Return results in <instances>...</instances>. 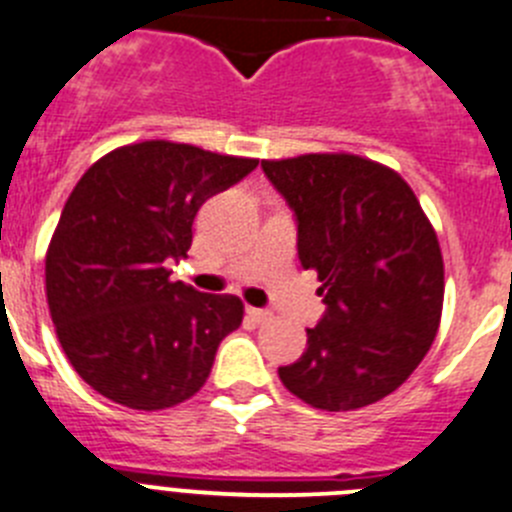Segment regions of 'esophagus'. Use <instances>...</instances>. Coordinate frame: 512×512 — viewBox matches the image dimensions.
<instances>
[{"label": "esophagus", "instance_id": "esophagus-1", "mask_svg": "<svg viewBox=\"0 0 512 512\" xmlns=\"http://www.w3.org/2000/svg\"><path fill=\"white\" fill-rule=\"evenodd\" d=\"M247 313H250L257 324H265V321L273 319V311H267V308H247Z\"/></svg>", "mask_w": 512, "mask_h": 512}]
</instances>
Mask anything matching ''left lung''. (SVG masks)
<instances>
[{"label":"left lung","mask_w":512,"mask_h":512,"mask_svg":"<svg viewBox=\"0 0 512 512\" xmlns=\"http://www.w3.org/2000/svg\"><path fill=\"white\" fill-rule=\"evenodd\" d=\"M296 214L298 260L316 270L324 319L298 362L278 367L290 393L321 411H354L398 390L431 349L444 306L434 227L403 178L375 160L311 153L262 160Z\"/></svg>","instance_id":"8db88e82"}]
</instances>
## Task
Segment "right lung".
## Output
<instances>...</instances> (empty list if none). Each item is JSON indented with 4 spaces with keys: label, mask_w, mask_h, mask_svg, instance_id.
I'll return each mask as SVG.
<instances>
[{
    "label": "right lung",
    "mask_w": 512,
    "mask_h": 512,
    "mask_svg": "<svg viewBox=\"0 0 512 512\" xmlns=\"http://www.w3.org/2000/svg\"><path fill=\"white\" fill-rule=\"evenodd\" d=\"M255 168V158L145 140L76 183L45 255V293L68 362L96 393L163 411L204 388L245 306L173 283L165 265L186 257L201 204Z\"/></svg>",
    "instance_id": "add662e5"
}]
</instances>
